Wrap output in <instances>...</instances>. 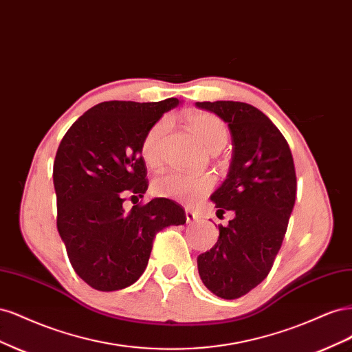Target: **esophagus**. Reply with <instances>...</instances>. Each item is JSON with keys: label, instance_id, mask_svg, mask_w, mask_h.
<instances>
[{"label": "esophagus", "instance_id": "esophagus-1", "mask_svg": "<svg viewBox=\"0 0 352 352\" xmlns=\"http://www.w3.org/2000/svg\"><path fill=\"white\" fill-rule=\"evenodd\" d=\"M185 214H186V221H188V223H194V221H197V220H198V214H197L195 211H192V210L186 208Z\"/></svg>", "mask_w": 352, "mask_h": 352}]
</instances>
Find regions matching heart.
<instances>
[{
    "label": "heart",
    "instance_id": "heart-1",
    "mask_svg": "<svg viewBox=\"0 0 352 352\" xmlns=\"http://www.w3.org/2000/svg\"><path fill=\"white\" fill-rule=\"evenodd\" d=\"M190 129L207 150L216 153L225 146L228 141V126L220 117L207 111H195L186 116ZM172 127L168 117L158 120L145 133L142 141V158L148 167H158L163 160L164 140ZM212 179L207 175L192 176L180 172H167L154 179L153 192L157 197L180 199L185 202H195L208 195L212 189Z\"/></svg>",
    "mask_w": 352,
    "mask_h": 352
}]
</instances>
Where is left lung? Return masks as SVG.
<instances>
[{
  "mask_svg": "<svg viewBox=\"0 0 352 352\" xmlns=\"http://www.w3.org/2000/svg\"><path fill=\"white\" fill-rule=\"evenodd\" d=\"M197 107L228 123L233 145L228 177L211 195L217 214L233 217L198 257V272L212 294L236 300L267 278L282 247L296 197L295 164L285 136L258 109L239 101Z\"/></svg>",
  "mask_w": 352,
  "mask_h": 352,
  "instance_id": "8db88e82",
  "label": "left lung"
}]
</instances>
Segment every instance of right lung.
Listing matches in <instances>:
<instances>
[{
  "label": "right lung",
  "mask_w": 352,
  "mask_h": 352,
  "mask_svg": "<svg viewBox=\"0 0 352 352\" xmlns=\"http://www.w3.org/2000/svg\"><path fill=\"white\" fill-rule=\"evenodd\" d=\"M177 104L105 101L80 116L60 142L52 170L57 229L72 267L94 289L135 283L157 232L186 223L184 207L167 198L122 208L127 195L138 201L148 189L145 133Z\"/></svg>",
  "instance_id": "add662e5"
}]
</instances>
